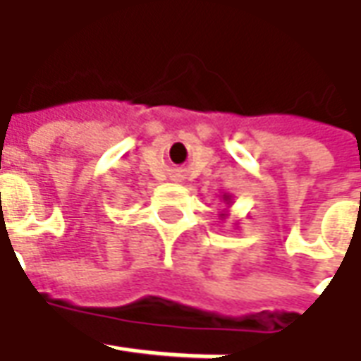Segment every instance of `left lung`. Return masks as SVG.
Instances as JSON below:
<instances>
[{
	"label": "left lung",
	"mask_w": 361,
	"mask_h": 361,
	"mask_svg": "<svg viewBox=\"0 0 361 361\" xmlns=\"http://www.w3.org/2000/svg\"><path fill=\"white\" fill-rule=\"evenodd\" d=\"M224 202L228 204V207L231 205V195H228V193H224ZM228 218V214H221V219H226Z\"/></svg>",
	"instance_id": "left-lung-1"
}]
</instances>
